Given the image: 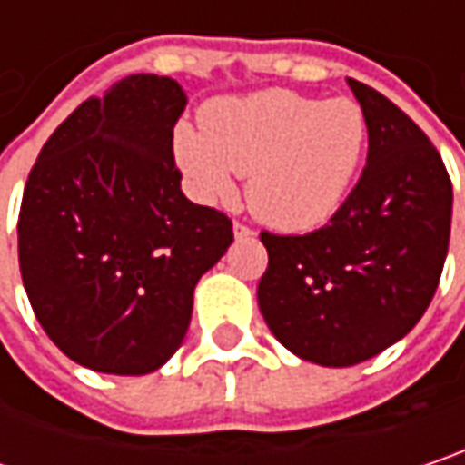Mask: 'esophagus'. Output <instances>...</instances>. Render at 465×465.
Listing matches in <instances>:
<instances>
[{"label": "esophagus", "instance_id": "esophagus-1", "mask_svg": "<svg viewBox=\"0 0 465 465\" xmlns=\"http://www.w3.org/2000/svg\"><path fill=\"white\" fill-rule=\"evenodd\" d=\"M232 232H235V238H251L253 235V230H251L249 224H243V222H235L232 224Z\"/></svg>", "mask_w": 465, "mask_h": 465}]
</instances>
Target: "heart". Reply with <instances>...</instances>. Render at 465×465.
<instances>
[{
  "label": "heart",
  "instance_id": "obj_1",
  "mask_svg": "<svg viewBox=\"0 0 465 465\" xmlns=\"http://www.w3.org/2000/svg\"><path fill=\"white\" fill-rule=\"evenodd\" d=\"M368 132V114L351 97L264 89L206 105L203 132L180 124L174 158L195 198L227 201L235 174H249L251 212L275 230L304 232L347 201Z\"/></svg>",
  "mask_w": 465,
  "mask_h": 465
}]
</instances>
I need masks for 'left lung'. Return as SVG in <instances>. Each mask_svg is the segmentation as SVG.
Listing matches in <instances>:
<instances>
[{"label": "left lung", "mask_w": 465, "mask_h": 465, "mask_svg": "<svg viewBox=\"0 0 465 465\" xmlns=\"http://www.w3.org/2000/svg\"><path fill=\"white\" fill-rule=\"evenodd\" d=\"M368 114V163L325 227L262 232L256 299L282 347L325 368L376 357L408 336L445 267L452 184L429 137L381 92L347 79Z\"/></svg>", "instance_id": "1"}]
</instances>
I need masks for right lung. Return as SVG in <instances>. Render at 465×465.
Wrapping results in <instances>:
<instances>
[{
    "label": "right lung",
    "mask_w": 465,
    "mask_h": 465,
    "mask_svg": "<svg viewBox=\"0 0 465 465\" xmlns=\"http://www.w3.org/2000/svg\"><path fill=\"white\" fill-rule=\"evenodd\" d=\"M184 105L169 76L121 79L52 132L23 190L17 262L34 315L97 373L158 371L183 347L195 282L232 243V222L180 190Z\"/></svg>",
    "instance_id": "add662e5"
}]
</instances>
